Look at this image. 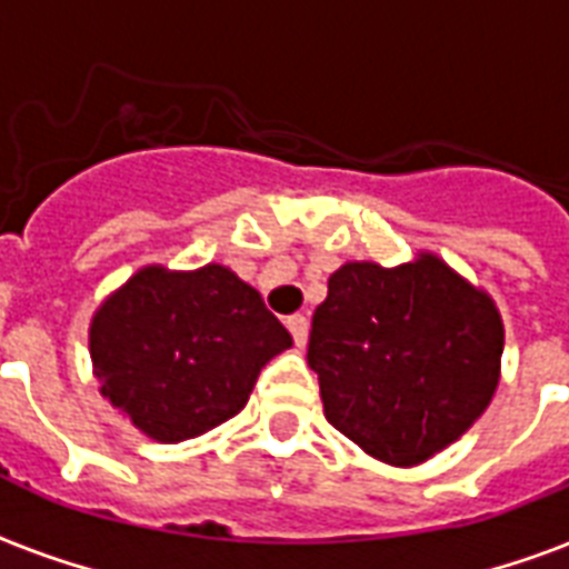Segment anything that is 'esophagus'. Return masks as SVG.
<instances>
[{
    "label": "esophagus",
    "mask_w": 569,
    "mask_h": 569,
    "mask_svg": "<svg viewBox=\"0 0 569 569\" xmlns=\"http://www.w3.org/2000/svg\"><path fill=\"white\" fill-rule=\"evenodd\" d=\"M286 328H289V333H292L295 346L298 348L307 346V333H310V321H307V316L295 312V316H289V319H286Z\"/></svg>",
    "instance_id": "1"
}]
</instances>
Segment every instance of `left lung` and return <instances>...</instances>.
<instances>
[{
  "label": "left lung",
  "mask_w": 569,
  "mask_h": 569,
  "mask_svg": "<svg viewBox=\"0 0 569 569\" xmlns=\"http://www.w3.org/2000/svg\"><path fill=\"white\" fill-rule=\"evenodd\" d=\"M505 330L493 301L437 257L348 262L312 312L307 363L325 416L372 458L413 467L493 398Z\"/></svg>",
  "instance_id": "left-lung-1"
}]
</instances>
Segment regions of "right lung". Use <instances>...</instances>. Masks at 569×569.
<instances>
[{"label":"right lung","mask_w":569,"mask_h":569,"mask_svg":"<svg viewBox=\"0 0 569 569\" xmlns=\"http://www.w3.org/2000/svg\"><path fill=\"white\" fill-rule=\"evenodd\" d=\"M292 346L230 268L138 271L91 325L102 396L159 442H182L248 405L259 372Z\"/></svg>","instance_id":"1"}]
</instances>
